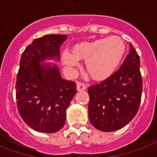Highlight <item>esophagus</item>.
Returning a JSON list of instances; mask_svg holds the SVG:
<instances>
[{
    "label": "esophagus",
    "mask_w": 157,
    "mask_h": 157,
    "mask_svg": "<svg viewBox=\"0 0 157 157\" xmlns=\"http://www.w3.org/2000/svg\"><path fill=\"white\" fill-rule=\"evenodd\" d=\"M76 88H77V91H84L87 88V87L84 84H82V83L78 82L77 85H76Z\"/></svg>",
    "instance_id": "esophagus-1"
}]
</instances>
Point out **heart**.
I'll use <instances>...</instances> for the list:
<instances>
[{"label":"heart","instance_id":"heart-1","mask_svg":"<svg viewBox=\"0 0 157 157\" xmlns=\"http://www.w3.org/2000/svg\"><path fill=\"white\" fill-rule=\"evenodd\" d=\"M125 51L124 43L118 36L100 38L92 42L76 44L72 49L63 51L61 60L68 69L79 65V59L85 60V68L94 80H104L114 72Z\"/></svg>","mask_w":157,"mask_h":157}]
</instances>
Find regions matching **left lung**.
Returning <instances> with one entry per match:
<instances>
[{
	"label": "left lung",
	"instance_id": "obj_1",
	"mask_svg": "<svg viewBox=\"0 0 157 157\" xmlns=\"http://www.w3.org/2000/svg\"><path fill=\"white\" fill-rule=\"evenodd\" d=\"M139 56L130 44V52L115 73L88 87V118L101 132L123 128L137 114L142 96Z\"/></svg>",
	"mask_w": 157,
	"mask_h": 157
}]
</instances>
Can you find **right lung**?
Returning a JSON list of instances; mask_svg holds the SVG:
<instances>
[{"mask_svg":"<svg viewBox=\"0 0 157 157\" xmlns=\"http://www.w3.org/2000/svg\"><path fill=\"white\" fill-rule=\"evenodd\" d=\"M67 35L49 34L34 39L21 55L16 82L20 117L37 132L54 133L63 127L66 110L76 94L74 82L62 78L60 47Z\"/></svg>","mask_w":157,"mask_h":157,"instance_id":"add662e5","label":"right lung"}]
</instances>
